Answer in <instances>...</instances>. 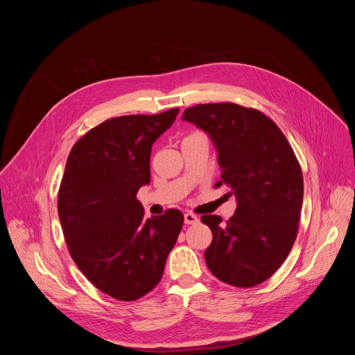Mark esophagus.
Listing matches in <instances>:
<instances>
[{"mask_svg":"<svg viewBox=\"0 0 355 355\" xmlns=\"http://www.w3.org/2000/svg\"><path fill=\"white\" fill-rule=\"evenodd\" d=\"M198 216L196 215H193V214H185L184 215V222H185V225H195V223H198Z\"/></svg>","mask_w":355,"mask_h":355,"instance_id":"esophagus-1","label":"esophagus"}]
</instances>
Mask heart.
<instances>
[{"label":"heart","mask_w":355,"mask_h":355,"mask_svg":"<svg viewBox=\"0 0 355 355\" xmlns=\"http://www.w3.org/2000/svg\"><path fill=\"white\" fill-rule=\"evenodd\" d=\"M192 135H193V133H192Z\"/></svg>","instance_id":"b5f03b06"}]
</instances>
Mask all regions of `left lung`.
<instances>
[{
    "label": "left lung",
    "mask_w": 355,
    "mask_h": 355,
    "mask_svg": "<svg viewBox=\"0 0 355 355\" xmlns=\"http://www.w3.org/2000/svg\"><path fill=\"white\" fill-rule=\"evenodd\" d=\"M182 119L211 136L222 167L215 188L227 185L237 199L229 220L200 218L212 230L207 266L225 284L256 286L281 267L295 243L303 200L300 164L282 130L259 110L199 104L187 108Z\"/></svg>",
    "instance_id": "8db88e82"
}]
</instances>
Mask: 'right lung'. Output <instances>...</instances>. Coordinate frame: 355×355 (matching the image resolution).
<instances>
[{"instance_id": "obj_1", "label": "right lung", "mask_w": 355, "mask_h": 355, "mask_svg": "<svg viewBox=\"0 0 355 355\" xmlns=\"http://www.w3.org/2000/svg\"><path fill=\"white\" fill-rule=\"evenodd\" d=\"M178 112L108 119L67 157L58 212L69 252L94 286L119 300H136L160 282L184 223L178 209L144 219L136 199L150 182L151 146Z\"/></svg>"}]
</instances>
